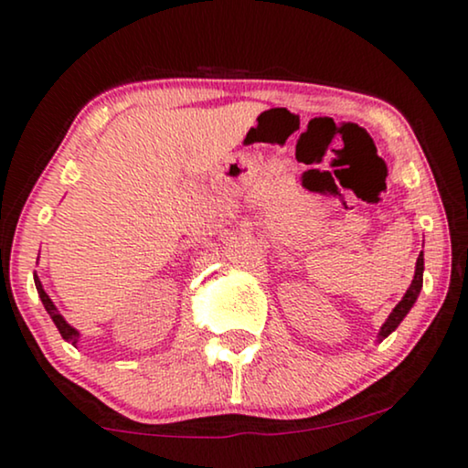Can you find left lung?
<instances>
[{"instance_id": "obj_1", "label": "left lung", "mask_w": 468, "mask_h": 468, "mask_svg": "<svg viewBox=\"0 0 468 468\" xmlns=\"http://www.w3.org/2000/svg\"><path fill=\"white\" fill-rule=\"evenodd\" d=\"M421 283H424V251L420 253L418 261H415V274H413V281L411 285H409V290L405 292V296H402V300L399 304L394 306L392 313H389V317L383 322L379 335H377V341H383V338H388L392 332L399 328L402 319L407 317V313L411 311V306L415 304V300H418L420 292H421Z\"/></svg>"}]
</instances>
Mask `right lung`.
Returning <instances> with one entry per match:
<instances>
[{
    "instance_id": "add662e5",
    "label": "right lung",
    "mask_w": 468,
    "mask_h": 468,
    "mask_svg": "<svg viewBox=\"0 0 468 468\" xmlns=\"http://www.w3.org/2000/svg\"><path fill=\"white\" fill-rule=\"evenodd\" d=\"M34 281H36V290H37V296H40V300H42V304H44V309H47V313L50 315V319H53L55 322V325H57V330H59V335L63 336V341H68V343H72L74 347L76 345H79V338H80V332L76 330V328H72V325H69L68 322H66V317L61 315L59 311H57V306H55V303L53 300L48 298V293L44 292V287H42V281L37 279V274L34 277Z\"/></svg>"
}]
</instances>
